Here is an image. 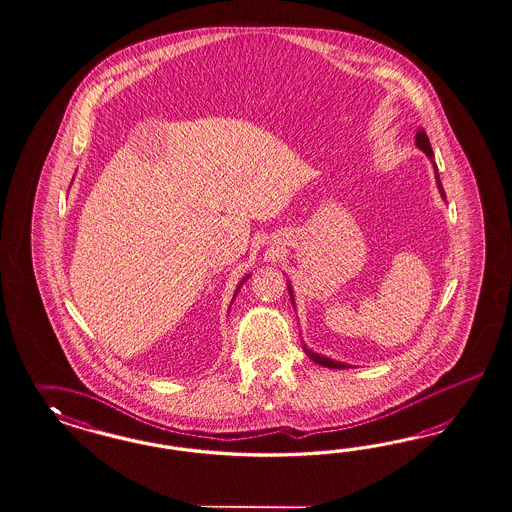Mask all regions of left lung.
Returning a JSON list of instances; mask_svg holds the SVG:
<instances>
[{
  "instance_id": "obj_1",
  "label": "left lung",
  "mask_w": 512,
  "mask_h": 512,
  "mask_svg": "<svg viewBox=\"0 0 512 512\" xmlns=\"http://www.w3.org/2000/svg\"><path fill=\"white\" fill-rule=\"evenodd\" d=\"M417 146H419L420 150L424 152V154L428 155L430 159H434V152H432V146H430V140H428V135L424 133V129H419V133H417ZM437 171V169H435ZM435 178H437V187H439V193H441V197L445 199V191H443V186H441V180H439V174L435 172ZM289 293H291V287H289ZM291 300H293V293H291ZM293 304H295V300H293ZM306 351V355L313 360V362H317V364H321V366H326V368H336V370H341V368H347L345 364H341V362H336V360H330V358L321 357V355H317V353H311L310 349H304Z\"/></svg>"
}]
</instances>
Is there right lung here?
Returning a JSON list of instances; mask_svg holds the SVG:
<instances>
[{"instance_id": "right-lung-1", "label": "right lung", "mask_w": 512, "mask_h": 512, "mask_svg": "<svg viewBox=\"0 0 512 512\" xmlns=\"http://www.w3.org/2000/svg\"><path fill=\"white\" fill-rule=\"evenodd\" d=\"M248 279V278H246ZM246 279H244V281H246ZM244 281H242V283H244ZM242 283H240V285H242ZM240 285H238V289H240ZM238 289H236V293H238Z\"/></svg>"}]
</instances>
